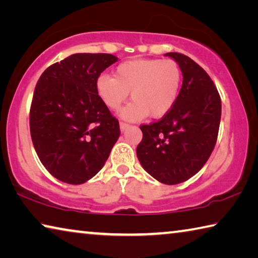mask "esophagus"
<instances>
[{"label":"esophagus","instance_id":"obj_1","mask_svg":"<svg viewBox=\"0 0 258 258\" xmlns=\"http://www.w3.org/2000/svg\"><path fill=\"white\" fill-rule=\"evenodd\" d=\"M128 126H130V124L125 123V121H120V123H119V127H120L121 132H124V131L128 127Z\"/></svg>","mask_w":258,"mask_h":258}]
</instances>
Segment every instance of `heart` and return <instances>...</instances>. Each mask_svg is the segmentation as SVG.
Instances as JSON below:
<instances>
[{"label":"heart","instance_id":"obj_1","mask_svg":"<svg viewBox=\"0 0 258 258\" xmlns=\"http://www.w3.org/2000/svg\"><path fill=\"white\" fill-rule=\"evenodd\" d=\"M181 84L182 71L174 60L138 59L120 63L113 77L99 76L95 91L111 110H118L131 92L133 101L121 116L135 120L148 115L152 118L167 115L176 103Z\"/></svg>","mask_w":258,"mask_h":258}]
</instances>
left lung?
I'll return each instance as SVG.
<instances>
[{
  "label": "left lung",
  "instance_id": "obj_1",
  "mask_svg": "<svg viewBox=\"0 0 258 258\" xmlns=\"http://www.w3.org/2000/svg\"><path fill=\"white\" fill-rule=\"evenodd\" d=\"M180 66L183 83L172 110L155 123L141 125L137 148L142 167L164 184L189 180L206 164L216 145L222 103L215 84L197 62L169 52Z\"/></svg>",
  "mask_w": 258,
  "mask_h": 258
}]
</instances>
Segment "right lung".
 <instances>
[{
  "label": "right lung",
  "instance_id": "1",
  "mask_svg": "<svg viewBox=\"0 0 258 258\" xmlns=\"http://www.w3.org/2000/svg\"><path fill=\"white\" fill-rule=\"evenodd\" d=\"M118 58L75 53L47 67L29 111L32 141L51 175L82 184L103 167L119 138L118 119L99 99L95 82Z\"/></svg>",
  "mask_w": 258,
  "mask_h": 258
}]
</instances>
